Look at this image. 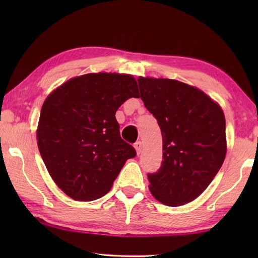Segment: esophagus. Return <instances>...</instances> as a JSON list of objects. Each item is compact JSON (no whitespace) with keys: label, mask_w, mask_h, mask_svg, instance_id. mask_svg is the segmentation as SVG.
Wrapping results in <instances>:
<instances>
[{"label":"esophagus","mask_w":258,"mask_h":258,"mask_svg":"<svg viewBox=\"0 0 258 258\" xmlns=\"http://www.w3.org/2000/svg\"><path fill=\"white\" fill-rule=\"evenodd\" d=\"M134 147H135V150H136V153H138V155H140L141 154V152H142V142H136V143L134 144Z\"/></svg>","instance_id":"obj_1"}]
</instances>
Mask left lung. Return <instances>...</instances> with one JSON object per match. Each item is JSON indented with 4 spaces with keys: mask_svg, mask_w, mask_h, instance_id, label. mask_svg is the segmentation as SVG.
Segmentation results:
<instances>
[{
    "mask_svg": "<svg viewBox=\"0 0 258 258\" xmlns=\"http://www.w3.org/2000/svg\"><path fill=\"white\" fill-rule=\"evenodd\" d=\"M141 98L157 119L163 162L147 174L150 190L167 206L194 201L211 184L226 155L225 116L204 92L179 81L140 78Z\"/></svg>",
    "mask_w": 258,
    "mask_h": 258,
    "instance_id": "1",
    "label": "left lung"
}]
</instances>
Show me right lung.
<instances>
[{
  "label": "right lung",
  "instance_id": "obj_1",
  "mask_svg": "<svg viewBox=\"0 0 258 258\" xmlns=\"http://www.w3.org/2000/svg\"><path fill=\"white\" fill-rule=\"evenodd\" d=\"M132 75L90 73L65 82L43 103L37 146L54 182L71 199L94 201L111 189L132 145L119 135L115 113L139 97Z\"/></svg>",
  "mask_w": 258,
  "mask_h": 258
}]
</instances>
